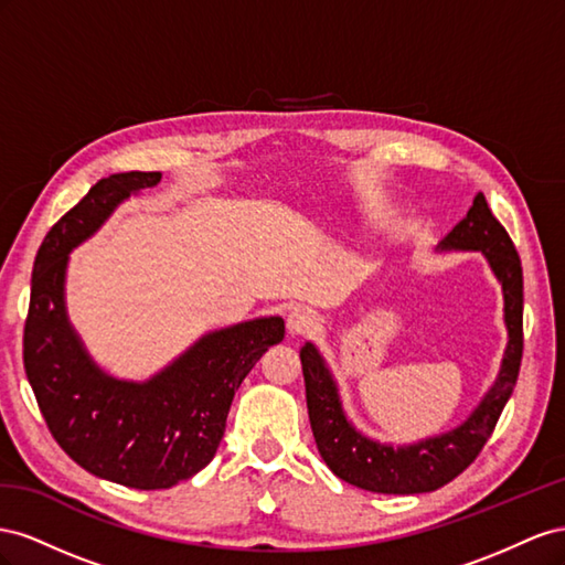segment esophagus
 <instances>
[{
	"label": "esophagus",
	"instance_id": "1",
	"mask_svg": "<svg viewBox=\"0 0 565 565\" xmlns=\"http://www.w3.org/2000/svg\"><path fill=\"white\" fill-rule=\"evenodd\" d=\"M315 327H317V317L308 308H296L286 319V329H288V333H294V335L310 333Z\"/></svg>",
	"mask_w": 565,
	"mask_h": 565
}]
</instances>
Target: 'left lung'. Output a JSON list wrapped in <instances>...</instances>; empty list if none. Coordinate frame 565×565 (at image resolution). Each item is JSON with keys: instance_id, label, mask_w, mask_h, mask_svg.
<instances>
[{"instance_id": "obj_1", "label": "left lung", "mask_w": 565, "mask_h": 565, "mask_svg": "<svg viewBox=\"0 0 565 565\" xmlns=\"http://www.w3.org/2000/svg\"><path fill=\"white\" fill-rule=\"evenodd\" d=\"M440 248L480 250L502 281L509 329L502 372L469 422L426 443L393 449L364 438L348 424L324 360L312 343H305L300 362L317 449L329 469L354 488L381 494H418L447 486L469 469L486 447L519 379L523 358V267L511 236L492 215L482 193L473 199L466 217L445 236Z\"/></svg>"}]
</instances>
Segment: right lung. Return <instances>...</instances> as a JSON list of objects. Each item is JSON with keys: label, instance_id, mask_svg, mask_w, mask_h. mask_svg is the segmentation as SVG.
<instances>
[{"label": "right lung", "instance_id": "1", "mask_svg": "<svg viewBox=\"0 0 565 565\" xmlns=\"http://www.w3.org/2000/svg\"><path fill=\"white\" fill-rule=\"evenodd\" d=\"M160 172H120L46 232L32 265L23 329V366L46 428L85 471L137 490H166L215 457L241 381L284 338L281 317H263L203 335L147 383H127L94 366L63 308L68 253L99 230L132 191Z\"/></svg>", "mask_w": 565, "mask_h": 565}]
</instances>
